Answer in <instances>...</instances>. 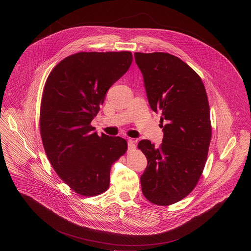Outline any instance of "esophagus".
Segmentation results:
<instances>
[{
    "instance_id": "esophagus-1",
    "label": "esophagus",
    "mask_w": 251,
    "mask_h": 251,
    "mask_svg": "<svg viewBox=\"0 0 251 251\" xmlns=\"http://www.w3.org/2000/svg\"><path fill=\"white\" fill-rule=\"evenodd\" d=\"M135 150V144L132 139H128V151H134Z\"/></svg>"
}]
</instances>
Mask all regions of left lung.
Listing matches in <instances>:
<instances>
[{
    "instance_id": "obj_1",
    "label": "left lung",
    "mask_w": 251,
    "mask_h": 251,
    "mask_svg": "<svg viewBox=\"0 0 251 251\" xmlns=\"http://www.w3.org/2000/svg\"><path fill=\"white\" fill-rule=\"evenodd\" d=\"M134 57L164 134L158 149L149 140L138 143L148 159L142 192L152 204L169 206L186 197L202 176L212 138L208 96L200 76L178 57L163 52Z\"/></svg>"
}]
</instances>
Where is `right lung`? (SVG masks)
Here are the masks:
<instances>
[{
    "instance_id": "right-lung-1",
    "label": "right lung",
    "mask_w": 251,
    "mask_h": 251,
    "mask_svg": "<svg viewBox=\"0 0 251 251\" xmlns=\"http://www.w3.org/2000/svg\"><path fill=\"white\" fill-rule=\"evenodd\" d=\"M131 63L129 51L79 52L62 60L46 79L39 113L44 151L60 179L82 196L105 192L112 165L126 152L125 139L99 135L91 123L108 89Z\"/></svg>"
}]
</instances>
